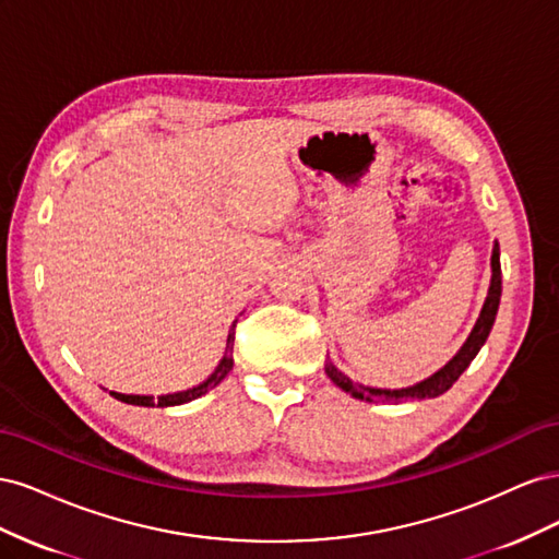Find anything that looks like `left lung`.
<instances>
[{"mask_svg": "<svg viewBox=\"0 0 559 559\" xmlns=\"http://www.w3.org/2000/svg\"><path fill=\"white\" fill-rule=\"evenodd\" d=\"M499 300H501V263H499V245L495 242L492 249V282H489V292L485 298V306L480 310V317L476 321V326H473L471 335L466 337V343L462 345V349L454 354V357L433 373L431 378L421 380L413 386H403V389H378V386H366V384H357L352 382L345 373L337 370L331 359L326 361V376L333 380V384H337L343 389V392L352 394L354 399H361V401H370V403H401V401H415V399H436L445 394L448 389L460 380V376L468 368V364L476 359V354L480 352V347L485 345L489 331L495 326V319H497V310H499Z\"/></svg>", "mask_w": 559, "mask_h": 559, "instance_id": "obj_1", "label": "left lung"}]
</instances>
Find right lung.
Instances as JSON below:
<instances>
[{
  "label": "right lung",
  "mask_w": 559,
  "mask_h": 559,
  "mask_svg": "<svg viewBox=\"0 0 559 559\" xmlns=\"http://www.w3.org/2000/svg\"><path fill=\"white\" fill-rule=\"evenodd\" d=\"M233 341H235V324H233V329L228 333L224 357H222V361L216 364L214 373L205 382H200L193 389H186V392H177V394H165V396H158V399L142 396V394H118V392H111V396L118 399V401H123V403H130V405H144V408H151V405H160V408H167V405L189 403V401H193V399H198L202 394H207L210 389H214L218 382H222L230 373V370H233Z\"/></svg>",
  "instance_id": "1"
}]
</instances>
